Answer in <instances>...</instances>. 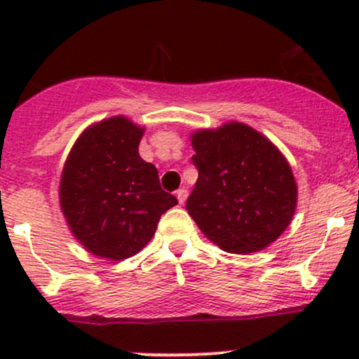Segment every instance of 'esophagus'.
Segmentation results:
<instances>
[{"instance_id": "1", "label": "esophagus", "mask_w": 359, "mask_h": 359, "mask_svg": "<svg viewBox=\"0 0 359 359\" xmlns=\"http://www.w3.org/2000/svg\"><path fill=\"white\" fill-rule=\"evenodd\" d=\"M177 200H179L180 205H184L187 200V189H179L177 191Z\"/></svg>"}]
</instances>
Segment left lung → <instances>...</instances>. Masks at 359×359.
<instances>
[{
    "label": "left lung",
    "instance_id": "1",
    "mask_svg": "<svg viewBox=\"0 0 359 359\" xmlns=\"http://www.w3.org/2000/svg\"><path fill=\"white\" fill-rule=\"evenodd\" d=\"M198 180L186 208L201 233L229 253L260 252L297 208V182L281 151L240 121L191 135Z\"/></svg>",
    "mask_w": 359,
    "mask_h": 359
}]
</instances>
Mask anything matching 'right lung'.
Masks as SVG:
<instances>
[{
  "instance_id": "obj_1",
  "label": "right lung",
  "mask_w": 359,
  "mask_h": 359,
  "mask_svg": "<svg viewBox=\"0 0 359 359\" xmlns=\"http://www.w3.org/2000/svg\"><path fill=\"white\" fill-rule=\"evenodd\" d=\"M144 126L125 116L93 123L72 146L60 175L59 201L72 236L92 255L123 260L146 247L159 217L177 198L140 158Z\"/></svg>"
}]
</instances>
